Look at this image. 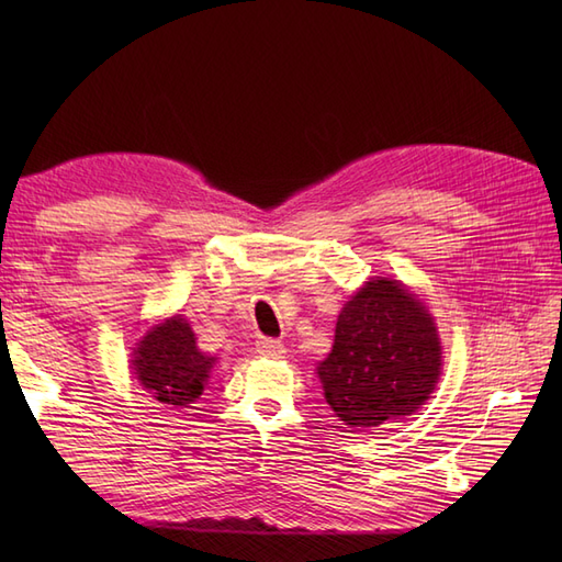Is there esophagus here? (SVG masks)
<instances>
[{
  "label": "esophagus",
  "mask_w": 562,
  "mask_h": 562,
  "mask_svg": "<svg viewBox=\"0 0 562 562\" xmlns=\"http://www.w3.org/2000/svg\"><path fill=\"white\" fill-rule=\"evenodd\" d=\"M255 351H258L260 356H269V359H281V356L285 353V347H283V342H279V339L260 337L258 342H255Z\"/></svg>",
  "instance_id": "34e87169"
}]
</instances>
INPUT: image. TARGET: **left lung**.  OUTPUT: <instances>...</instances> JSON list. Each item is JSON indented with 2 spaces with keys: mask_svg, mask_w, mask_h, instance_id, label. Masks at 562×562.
Listing matches in <instances>:
<instances>
[{
  "mask_svg": "<svg viewBox=\"0 0 562 562\" xmlns=\"http://www.w3.org/2000/svg\"><path fill=\"white\" fill-rule=\"evenodd\" d=\"M440 375L434 318L396 281H368L335 326V345L318 378L335 415L349 427L413 415Z\"/></svg>",
  "mask_w": 562,
  "mask_h": 562,
  "instance_id": "8db88e82",
  "label": "left lung"
}]
</instances>
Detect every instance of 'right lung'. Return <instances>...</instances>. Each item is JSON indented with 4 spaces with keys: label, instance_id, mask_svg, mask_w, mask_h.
<instances>
[{
    "label": "right lung",
    "instance_id": "1",
    "mask_svg": "<svg viewBox=\"0 0 562 562\" xmlns=\"http://www.w3.org/2000/svg\"><path fill=\"white\" fill-rule=\"evenodd\" d=\"M213 356L196 349L190 323L176 316L151 328L133 353V370L143 386L166 405H190L203 394Z\"/></svg>",
    "mask_w": 562,
    "mask_h": 562
}]
</instances>
